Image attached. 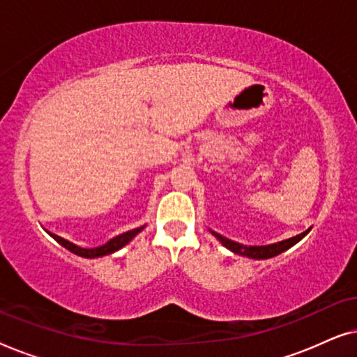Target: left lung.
Instances as JSON below:
<instances>
[{"label": "left lung", "mask_w": 357, "mask_h": 357, "mask_svg": "<svg viewBox=\"0 0 357 357\" xmlns=\"http://www.w3.org/2000/svg\"><path fill=\"white\" fill-rule=\"evenodd\" d=\"M211 234L214 237L218 238L219 242L222 243L224 247L229 248V250L234 252V253H238V255L242 257H248V258H253V260H265V258H271V257H276L282 253L287 248H291L294 243H297L301 241L302 237H305L309 231L299 234V236L296 237H291V238H286V241H281V242H276V243H270V245H243V243H238V242H234L231 238H226L222 237L221 234L218 232H213Z\"/></svg>", "instance_id": "1"}]
</instances>
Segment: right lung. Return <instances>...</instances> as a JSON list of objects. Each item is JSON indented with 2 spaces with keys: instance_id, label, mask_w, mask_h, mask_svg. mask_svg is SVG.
I'll use <instances>...</instances> for the list:
<instances>
[{
  "instance_id": "right-lung-1",
  "label": "right lung",
  "mask_w": 357,
  "mask_h": 357,
  "mask_svg": "<svg viewBox=\"0 0 357 357\" xmlns=\"http://www.w3.org/2000/svg\"><path fill=\"white\" fill-rule=\"evenodd\" d=\"M143 229H144V226L131 229V231H128V232H123V234H120V236L110 238V241L107 242V243H104V245L94 247V248H82V247L76 245V243H73L70 241H65V238L60 237V236H56V234H52V232H48V231L47 232L50 234V236L55 238V241L60 243V245L68 248V250L75 253V255H79V257H84V258H97V257L110 255V253L120 250V248L125 247L126 243L131 241V238H133L135 236H138V234L143 231Z\"/></svg>"
}]
</instances>
